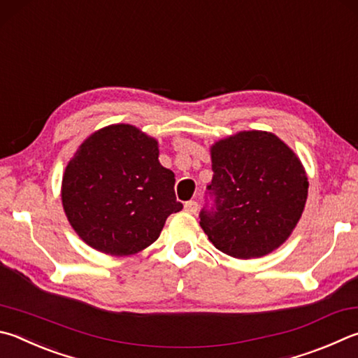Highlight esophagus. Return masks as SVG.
Here are the masks:
<instances>
[{
  "instance_id": "esophagus-1",
  "label": "esophagus",
  "mask_w": 358,
  "mask_h": 358,
  "mask_svg": "<svg viewBox=\"0 0 358 358\" xmlns=\"http://www.w3.org/2000/svg\"><path fill=\"white\" fill-rule=\"evenodd\" d=\"M197 210H199V203L196 200H189V201H186V203H185V211L186 213L196 214Z\"/></svg>"
}]
</instances>
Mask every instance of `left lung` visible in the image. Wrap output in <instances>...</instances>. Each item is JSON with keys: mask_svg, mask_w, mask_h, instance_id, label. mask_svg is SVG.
<instances>
[{"mask_svg": "<svg viewBox=\"0 0 358 358\" xmlns=\"http://www.w3.org/2000/svg\"><path fill=\"white\" fill-rule=\"evenodd\" d=\"M213 180L200 227L216 249L258 258L287 241L302 216L308 181L277 136L243 131L211 147Z\"/></svg>", "mask_w": 358, "mask_h": 358, "instance_id": "8db88e82", "label": "left lung"}]
</instances>
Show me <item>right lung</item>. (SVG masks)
I'll return each instance as SVG.
<instances>
[{
	"label": "right lung",
	"instance_id": "right-lung-1",
	"mask_svg": "<svg viewBox=\"0 0 358 358\" xmlns=\"http://www.w3.org/2000/svg\"><path fill=\"white\" fill-rule=\"evenodd\" d=\"M158 155V142L131 125L106 127L83 142L64 173L62 205L84 243L122 257L157 241L183 208Z\"/></svg>",
	"mask_w": 358,
	"mask_h": 358
}]
</instances>
